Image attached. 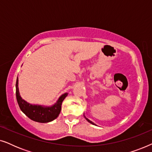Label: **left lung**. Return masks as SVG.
<instances>
[{
  "mask_svg": "<svg viewBox=\"0 0 152 152\" xmlns=\"http://www.w3.org/2000/svg\"><path fill=\"white\" fill-rule=\"evenodd\" d=\"M84 116L85 119H86V120H87V121H88V122H90V123H91V124H94V125H95V124H94V123H93V122L92 121H91V120H88V118H87L86 117V116H85L84 115Z\"/></svg>",
  "mask_w": 152,
  "mask_h": 152,
  "instance_id": "8db88e82",
  "label": "left lung"
}]
</instances>
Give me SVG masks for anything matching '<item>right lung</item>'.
Returning <instances> with one entry per match:
<instances>
[{
	"mask_svg": "<svg viewBox=\"0 0 152 152\" xmlns=\"http://www.w3.org/2000/svg\"><path fill=\"white\" fill-rule=\"evenodd\" d=\"M67 95L68 93L62 94L59 97L57 102L50 107L39 104H32L28 103V102L24 100L20 97L19 90H18V77L16 79V96L18 104L23 113H24L33 121L41 122V123H46V122H51L56 119L61 112V104Z\"/></svg>",
	"mask_w": 152,
	"mask_h": 152,
	"instance_id": "1",
	"label": "right lung"
}]
</instances>
